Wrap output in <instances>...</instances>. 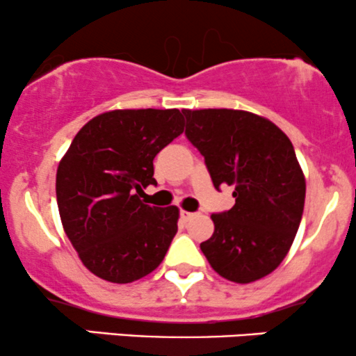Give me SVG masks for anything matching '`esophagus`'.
<instances>
[{"mask_svg":"<svg viewBox=\"0 0 356 356\" xmlns=\"http://www.w3.org/2000/svg\"><path fill=\"white\" fill-rule=\"evenodd\" d=\"M192 218H195L194 212H189V211H181V219L184 220V222H189V220Z\"/></svg>","mask_w":356,"mask_h":356,"instance_id":"obj_1","label":"esophagus"}]
</instances>
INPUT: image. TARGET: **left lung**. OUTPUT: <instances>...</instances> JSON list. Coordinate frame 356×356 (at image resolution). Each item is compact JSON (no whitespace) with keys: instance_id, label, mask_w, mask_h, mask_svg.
Returning <instances> with one entry per match:
<instances>
[{"instance_id":"left-lung-1","label":"left lung","mask_w":356,"mask_h":356,"mask_svg":"<svg viewBox=\"0 0 356 356\" xmlns=\"http://www.w3.org/2000/svg\"><path fill=\"white\" fill-rule=\"evenodd\" d=\"M186 137L204 155L212 184L234 187L236 204L212 214L201 243L218 275L234 283L268 276L288 254L300 227L306 182L291 140L268 118L244 110H182Z\"/></svg>"}]
</instances>
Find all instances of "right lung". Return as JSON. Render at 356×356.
I'll use <instances>...</instances> for the list:
<instances>
[{
    "label": "right lung",
    "instance_id": "right-lung-1",
    "mask_svg": "<svg viewBox=\"0 0 356 356\" xmlns=\"http://www.w3.org/2000/svg\"><path fill=\"white\" fill-rule=\"evenodd\" d=\"M184 132L177 108L112 110L80 129L56 170L63 229L88 271L132 283L164 259L179 209L140 201L154 179V157Z\"/></svg>",
    "mask_w": 356,
    "mask_h": 356
}]
</instances>
